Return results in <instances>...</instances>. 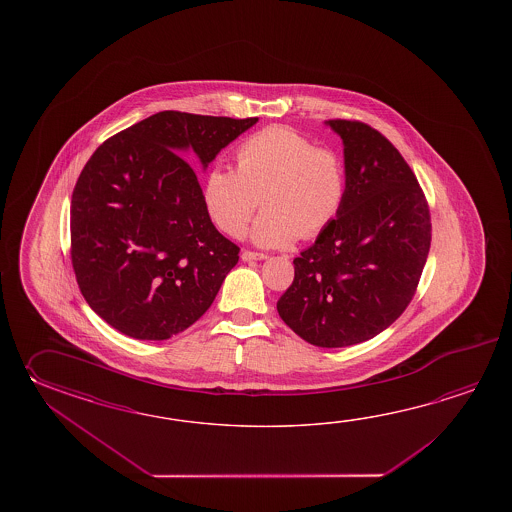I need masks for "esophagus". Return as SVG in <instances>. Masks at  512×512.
Returning <instances> with one entry per match:
<instances>
[{"mask_svg": "<svg viewBox=\"0 0 512 512\" xmlns=\"http://www.w3.org/2000/svg\"><path fill=\"white\" fill-rule=\"evenodd\" d=\"M265 258H267V254H263V252H254V251L241 252V260H243V261L265 260Z\"/></svg>", "mask_w": 512, "mask_h": 512, "instance_id": "1", "label": "esophagus"}]
</instances>
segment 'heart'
<instances>
[{"instance_id":"1","label":"heart","mask_w":512,"mask_h":512,"mask_svg":"<svg viewBox=\"0 0 512 512\" xmlns=\"http://www.w3.org/2000/svg\"><path fill=\"white\" fill-rule=\"evenodd\" d=\"M238 170L214 164L203 179V205L223 234L240 238L256 208L252 238L261 247H287L326 232L348 196L340 153L318 146L291 126H267L241 142Z\"/></svg>"}]
</instances>
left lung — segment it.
I'll use <instances>...</instances> for the list:
<instances>
[{"instance_id":"obj_1","label":"left lung","mask_w":512,"mask_h":512,"mask_svg":"<svg viewBox=\"0 0 512 512\" xmlns=\"http://www.w3.org/2000/svg\"><path fill=\"white\" fill-rule=\"evenodd\" d=\"M327 124L344 141L348 196L335 223L294 258L278 313L318 348L379 335L412 302L432 241L425 192L403 155L360 120Z\"/></svg>"}]
</instances>
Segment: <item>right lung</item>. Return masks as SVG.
Wrapping results in <instances>:
<instances>
[{
	"label": "right lung",
	"mask_w": 512,
	"mask_h": 512,
	"mask_svg": "<svg viewBox=\"0 0 512 512\" xmlns=\"http://www.w3.org/2000/svg\"><path fill=\"white\" fill-rule=\"evenodd\" d=\"M256 117L161 111L102 142L71 197V263L89 307L120 333L166 340L205 315L240 260L212 225L196 170Z\"/></svg>",
	"instance_id": "obj_1"
}]
</instances>
